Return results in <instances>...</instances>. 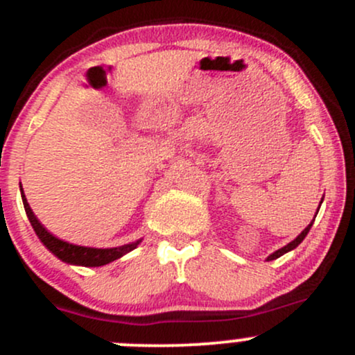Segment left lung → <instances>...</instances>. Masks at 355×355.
Wrapping results in <instances>:
<instances>
[{
    "label": "left lung",
    "instance_id": "1",
    "mask_svg": "<svg viewBox=\"0 0 355 355\" xmlns=\"http://www.w3.org/2000/svg\"><path fill=\"white\" fill-rule=\"evenodd\" d=\"M322 200H323V199H322ZM320 206H322V204H320ZM318 209H320V207H318ZM316 214H318V212H316ZM311 226H313V221H311V225H308V226L304 227V231H303V233L300 234V236L296 238V240H293V241H291V243H287L286 246H282V248H279L277 252H274V253H272V255L268 257L267 260H275V259H279V257H282V255H284V253L291 252V250H294V248H296V246L300 245L301 241L304 240V236H306V234L309 233V230H311Z\"/></svg>",
    "mask_w": 355,
    "mask_h": 355
}]
</instances>
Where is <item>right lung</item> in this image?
Returning <instances> with one entry per match:
<instances>
[{"label":"right lung","instance_id":"1","mask_svg":"<svg viewBox=\"0 0 355 355\" xmlns=\"http://www.w3.org/2000/svg\"><path fill=\"white\" fill-rule=\"evenodd\" d=\"M21 190V189H20ZM21 200H24L25 212L28 216V221L32 225L33 231L37 233V236L40 238L44 245L54 253L58 259H61L62 262L73 263V266H85V267H100L105 266V263L114 262V260L121 259L122 255L129 253L130 250L136 248L139 245L141 240L134 241V243L119 246V248H89V246H78L71 245L68 241H62L59 238H55L54 234H51L42 225H40L39 219L35 218V214L30 209L27 199L24 196V190H21Z\"/></svg>","mask_w":355,"mask_h":355}]
</instances>
